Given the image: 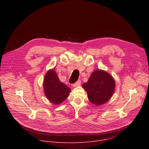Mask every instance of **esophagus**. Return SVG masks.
I'll use <instances>...</instances> for the list:
<instances>
[{
    "instance_id": "34e87169",
    "label": "esophagus",
    "mask_w": 149,
    "mask_h": 149,
    "mask_svg": "<svg viewBox=\"0 0 149 149\" xmlns=\"http://www.w3.org/2000/svg\"><path fill=\"white\" fill-rule=\"evenodd\" d=\"M81 84V81L80 80H79L77 81H76L75 83H74V84H73L72 85H73V86H79V85H80Z\"/></svg>"
}]
</instances>
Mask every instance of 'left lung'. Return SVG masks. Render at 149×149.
Listing matches in <instances>:
<instances>
[{
	"instance_id": "8db88e82",
	"label": "left lung",
	"mask_w": 149,
	"mask_h": 149,
	"mask_svg": "<svg viewBox=\"0 0 149 149\" xmlns=\"http://www.w3.org/2000/svg\"><path fill=\"white\" fill-rule=\"evenodd\" d=\"M89 100L95 105H102L108 102L114 91L115 84L113 77L107 72L94 71L87 83L83 84Z\"/></svg>"
}]
</instances>
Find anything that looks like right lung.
Listing matches in <instances>:
<instances>
[{
  "instance_id": "obj_1",
  "label": "right lung",
  "mask_w": 149,
  "mask_h": 149,
  "mask_svg": "<svg viewBox=\"0 0 149 149\" xmlns=\"http://www.w3.org/2000/svg\"><path fill=\"white\" fill-rule=\"evenodd\" d=\"M43 88L45 94L52 103L58 104L68 97L70 89L60 81L56 73L50 70L44 78Z\"/></svg>"
}]
</instances>
